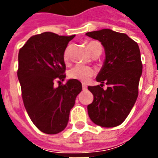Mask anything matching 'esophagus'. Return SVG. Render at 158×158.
I'll return each mask as SVG.
<instances>
[{
  "label": "esophagus",
  "instance_id": "34e87169",
  "mask_svg": "<svg viewBox=\"0 0 158 158\" xmlns=\"http://www.w3.org/2000/svg\"><path fill=\"white\" fill-rule=\"evenodd\" d=\"M82 87H83V89H87V85H86L85 84H83Z\"/></svg>",
  "mask_w": 158,
  "mask_h": 158
}]
</instances>
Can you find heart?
<instances>
[{
	"instance_id": "obj_1",
	"label": "heart",
	"mask_w": 158,
	"mask_h": 158,
	"mask_svg": "<svg viewBox=\"0 0 158 158\" xmlns=\"http://www.w3.org/2000/svg\"><path fill=\"white\" fill-rule=\"evenodd\" d=\"M87 47L89 52H90L91 56L94 55L96 52L102 51V45L99 42L97 41H90L87 44ZM69 47L64 50L63 52V60L67 62L69 58ZM94 74V70L92 68L88 67V66H83V65H77L70 69L68 73V76L70 79H76L81 82H87L88 79Z\"/></svg>"
}]
</instances>
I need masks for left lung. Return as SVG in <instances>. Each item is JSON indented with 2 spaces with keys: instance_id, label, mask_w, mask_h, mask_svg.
<instances>
[{
  "instance_id": "1",
  "label": "left lung",
  "mask_w": 158,
  "mask_h": 158,
  "mask_svg": "<svg viewBox=\"0 0 158 158\" xmlns=\"http://www.w3.org/2000/svg\"><path fill=\"white\" fill-rule=\"evenodd\" d=\"M86 35L99 40L105 51L102 68L96 76L101 84L88 87L94 96L87 106L88 114L101 127H116L125 120L138 97L142 74L139 45L125 34L112 29L88 32ZM104 82L109 85L106 90L102 88Z\"/></svg>"
}]
</instances>
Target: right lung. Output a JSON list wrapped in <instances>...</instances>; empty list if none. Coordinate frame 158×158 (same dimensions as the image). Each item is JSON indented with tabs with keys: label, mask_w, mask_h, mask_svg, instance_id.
I'll return each instance as SVG.
<instances>
[{
	"label": "right lung",
	"mask_w": 158,
	"mask_h": 158,
	"mask_svg": "<svg viewBox=\"0 0 158 158\" xmlns=\"http://www.w3.org/2000/svg\"><path fill=\"white\" fill-rule=\"evenodd\" d=\"M74 36L42 33L30 37L19 50L18 78L23 104L34 124L45 134L55 135L65 129L82 90V84L76 79L54 86L56 79L66 78L63 52Z\"/></svg>",
	"instance_id": "right-lung-1"
}]
</instances>
